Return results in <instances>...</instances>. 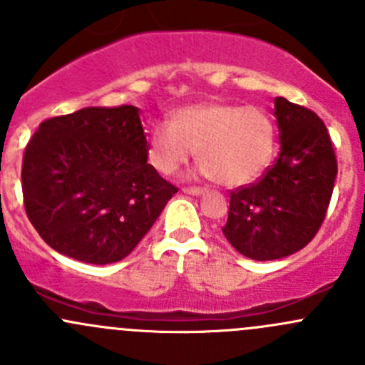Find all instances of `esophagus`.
Returning <instances> with one entry per match:
<instances>
[{"label":"esophagus","mask_w":365,"mask_h":365,"mask_svg":"<svg viewBox=\"0 0 365 365\" xmlns=\"http://www.w3.org/2000/svg\"><path fill=\"white\" fill-rule=\"evenodd\" d=\"M182 190L185 194H190V196H201V194H205V189H201V187H183Z\"/></svg>","instance_id":"obj_1"}]
</instances>
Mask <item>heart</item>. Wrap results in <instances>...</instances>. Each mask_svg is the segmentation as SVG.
<instances>
[{"mask_svg": "<svg viewBox=\"0 0 365 365\" xmlns=\"http://www.w3.org/2000/svg\"><path fill=\"white\" fill-rule=\"evenodd\" d=\"M275 127L270 116L254 106L205 102L173 114L171 125L159 123L150 135V162L171 175L197 148L200 171L226 187L251 183L274 155Z\"/></svg>", "mask_w": 365, "mask_h": 365, "instance_id": "obj_1", "label": "heart"}]
</instances>
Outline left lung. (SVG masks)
<instances>
[{"label":"left lung","instance_id":"left-lung-1","mask_svg":"<svg viewBox=\"0 0 365 365\" xmlns=\"http://www.w3.org/2000/svg\"><path fill=\"white\" fill-rule=\"evenodd\" d=\"M281 152L259 180L230 192L224 237L245 257L281 259L304 249L325 220L337 175L322 118L275 98Z\"/></svg>","mask_w":365,"mask_h":365}]
</instances>
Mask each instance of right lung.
Listing matches in <instances>:
<instances>
[{"label":"right lung","instance_id":"obj_1","mask_svg":"<svg viewBox=\"0 0 365 365\" xmlns=\"http://www.w3.org/2000/svg\"><path fill=\"white\" fill-rule=\"evenodd\" d=\"M148 146L134 106L43 120L21 171L26 215L43 242L91 264L134 251L178 192L146 162Z\"/></svg>","mask_w":365,"mask_h":365}]
</instances>
